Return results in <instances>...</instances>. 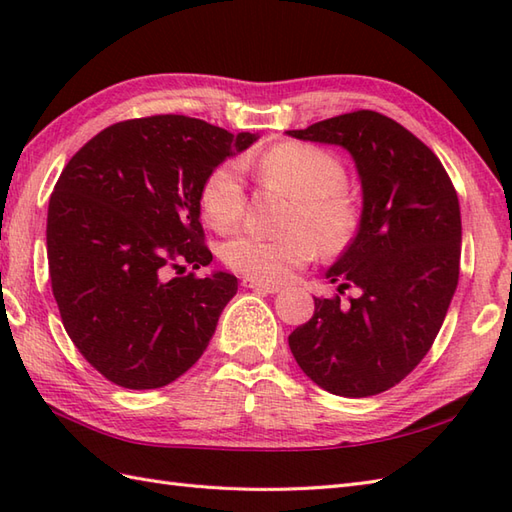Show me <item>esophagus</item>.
Masks as SVG:
<instances>
[{
  "instance_id": "obj_1",
  "label": "esophagus",
  "mask_w": 512,
  "mask_h": 512,
  "mask_svg": "<svg viewBox=\"0 0 512 512\" xmlns=\"http://www.w3.org/2000/svg\"><path fill=\"white\" fill-rule=\"evenodd\" d=\"M242 285H244V288L259 290V292H266V294H277L281 290V285L264 281V279H255V277H244Z\"/></svg>"
}]
</instances>
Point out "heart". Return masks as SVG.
Listing matches in <instances>:
<instances>
[{
    "instance_id": "1",
    "label": "heart",
    "mask_w": 512,
    "mask_h": 512,
    "mask_svg": "<svg viewBox=\"0 0 512 512\" xmlns=\"http://www.w3.org/2000/svg\"><path fill=\"white\" fill-rule=\"evenodd\" d=\"M242 168H253L261 183L292 198L288 233L268 237L237 231L222 244V261L246 277L281 281L305 266L316 251L344 253L360 227V211L347 194V170L334 154L299 141H283L255 161H224L202 181L200 209L213 229L227 231L244 209Z\"/></svg>"
}]
</instances>
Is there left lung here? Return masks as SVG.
<instances>
[{"label": "left lung", "instance_id": "obj_1", "mask_svg": "<svg viewBox=\"0 0 512 512\" xmlns=\"http://www.w3.org/2000/svg\"><path fill=\"white\" fill-rule=\"evenodd\" d=\"M290 137L347 150L362 183L360 227L327 270L344 304L316 299L288 342L296 364L331 395H379L414 371L445 320L460 272V205L443 163L390 117L353 111Z\"/></svg>", "mask_w": 512, "mask_h": 512}]
</instances>
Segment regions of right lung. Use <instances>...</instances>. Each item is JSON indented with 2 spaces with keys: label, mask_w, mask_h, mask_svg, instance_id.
I'll list each match as a JSON object with an SVG mask.
<instances>
[{
  "label": "right lung",
  "mask_w": 512,
  "mask_h": 512,
  "mask_svg": "<svg viewBox=\"0 0 512 512\" xmlns=\"http://www.w3.org/2000/svg\"><path fill=\"white\" fill-rule=\"evenodd\" d=\"M253 141L196 117L152 115L104 128L65 165L47 207L52 292L71 342L109 382L168 386L207 349L237 279L183 275L213 259L200 187Z\"/></svg>",
  "instance_id": "1"
}]
</instances>
